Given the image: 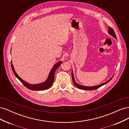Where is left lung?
I'll use <instances>...</instances> for the list:
<instances>
[{"instance_id":"left-lung-1","label":"left lung","mask_w":129,"mask_h":129,"mask_svg":"<svg viewBox=\"0 0 129 129\" xmlns=\"http://www.w3.org/2000/svg\"><path fill=\"white\" fill-rule=\"evenodd\" d=\"M108 33L110 34L111 36H112L113 37L115 38V39H117V37H116V34L115 33L114 30H113V29L112 28H111L110 27H109ZM72 79H73V83H74V85H75V86L77 87L78 88H79V89H82V90H95V89H98L100 87H101V86H102V85H104L105 84L108 83L112 79V78L113 77V76H114V75H113V76L111 78L110 80H109V81H108L107 82H104V83H103L102 84H101L100 85H95V86H93V87H86V86H84V85H80V84H78L75 81V79H74V74H73V71H72Z\"/></svg>"}]
</instances>
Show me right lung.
I'll use <instances>...</instances> for the list:
<instances>
[{
  "label": "right lung",
  "mask_w": 129,
  "mask_h": 129,
  "mask_svg": "<svg viewBox=\"0 0 129 129\" xmlns=\"http://www.w3.org/2000/svg\"><path fill=\"white\" fill-rule=\"evenodd\" d=\"M61 63H62V61H59L57 62V63L53 66V67L51 69V71H50L49 74V75L48 76V78L47 79V80L45 82H44L39 83V84H29L28 83H27L25 81L22 80L21 78L18 75V74L16 73V72H15L13 67V66L12 63V62H11V67H12V71L14 74V75L21 82L24 84L26 88L31 90H43L47 89L52 86V85L53 84V82H54V74H55V72Z\"/></svg>",
  "instance_id": "right-lung-1"
}]
</instances>
